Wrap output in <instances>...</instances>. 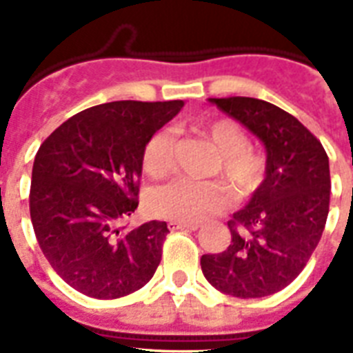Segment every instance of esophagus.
Wrapping results in <instances>:
<instances>
[{
	"instance_id": "obj_1",
	"label": "esophagus",
	"mask_w": 353,
	"mask_h": 353,
	"mask_svg": "<svg viewBox=\"0 0 353 353\" xmlns=\"http://www.w3.org/2000/svg\"><path fill=\"white\" fill-rule=\"evenodd\" d=\"M199 227H201V223H198V221H168V229H170V231H177V229H190V231H196Z\"/></svg>"
}]
</instances>
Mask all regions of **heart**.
<instances>
[{
	"label": "heart",
	"instance_id": "1",
	"mask_svg": "<svg viewBox=\"0 0 353 353\" xmlns=\"http://www.w3.org/2000/svg\"><path fill=\"white\" fill-rule=\"evenodd\" d=\"M203 133L214 144L220 157L218 172L241 196H249L263 177V159L249 148V137L238 122L218 119L203 126ZM174 133L159 130L143 150V168L150 177L166 176L174 161ZM227 190L216 181L174 179L150 194V210L159 218L176 221H201L227 205Z\"/></svg>",
	"mask_w": 353,
	"mask_h": 353
}]
</instances>
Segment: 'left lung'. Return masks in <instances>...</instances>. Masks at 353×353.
<instances>
[{
	"label": "left lung",
	"mask_w": 353,
	"mask_h": 353,
	"mask_svg": "<svg viewBox=\"0 0 353 353\" xmlns=\"http://www.w3.org/2000/svg\"><path fill=\"white\" fill-rule=\"evenodd\" d=\"M262 141L265 177L229 221L231 245L201 256L216 290L260 299L299 276L323 236L330 210V163L304 124L271 102L251 97L209 99Z\"/></svg>",
	"instance_id": "obj_1"
}]
</instances>
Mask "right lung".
I'll return each instance as SVG.
<instances>
[{
	"label": "right lung",
	"instance_id": "right-lung-1",
	"mask_svg": "<svg viewBox=\"0 0 353 353\" xmlns=\"http://www.w3.org/2000/svg\"><path fill=\"white\" fill-rule=\"evenodd\" d=\"M183 104L108 102L73 115L41 143L30 221L51 268L80 293L119 299L154 276L166 221L119 225L139 205L144 146Z\"/></svg>",
	"mask_w": 353,
	"mask_h": 353
}]
</instances>
